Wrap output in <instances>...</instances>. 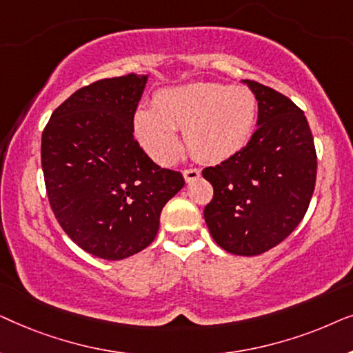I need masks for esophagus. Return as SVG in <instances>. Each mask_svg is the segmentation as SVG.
<instances>
[{"label":"esophagus","instance_id":"1","mask_svg":"<svg viewBox=\"0 0 353 353\" xmlns=\"http://www.w3.org/2000/svg\"><path fill=\"white\" fill-rule=\"evenodd\" d=\"M183 176H185V180L188 183L194 181V180H197V178L201 176V170H199V168H194V167L185 168V170H183Z\"/></svg>","mask_w":353,"mask_h":353}]
</instances>
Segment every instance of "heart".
Masks as SVG:
<instances>
[{"instance_id":"1","label":"heart","mask_w":353,"mask_h":353,"mask_svg":"<svg viewBox=\"0 0 353 353\" xmlns=\"http://www.w3.org/2000/svg\"><path fill=\"white\" fill-rule=\"evenodd\" d=\"M257 114V96L245 86L192 81L157 91L152 109L134 112L133 127L144 151L162 165L175 162L180 151L176 128H183L191 156L216 163L245 148Z\"/></svg>"}]
</instances>
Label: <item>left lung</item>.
I'll return each mask as SVG.
<instances>
[{"mask_svg": "<svg viewBox=\"0 0 353 353\" xmlns=\"http://www.w3.org/2000/svg\"><path fill=\"white\" fill-rule=\"evenodd\" d=\"M259 101V127L233 157L205 167L214 197L204 219L215 243L234 255H259L283 243L310 205L316 181L312 130L288 96L245 80Z\"/></svg>", "mask_w": 353, "mask_h": 353, "instance_id": "1", "label": "left lung"}]
</instances>
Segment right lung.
<instances>
[{"mask_svg": "<svg viewBox=\"0 0 353 353\" xmlns=\"http://www.w3.org/2000/svg\"><path fill=\"white\" fill-rule=\"evenodd\" d=\"M148 77L128 74L77 90L46 123L41 167L57 223L74 243L105 260H123L152 243L163 205L185 186L133 137Z\"/></svg>", "mask_w": 353, "mask_h": 353, "instance_id": "right-lung-1", "label": "right lung"}]
</instances>
